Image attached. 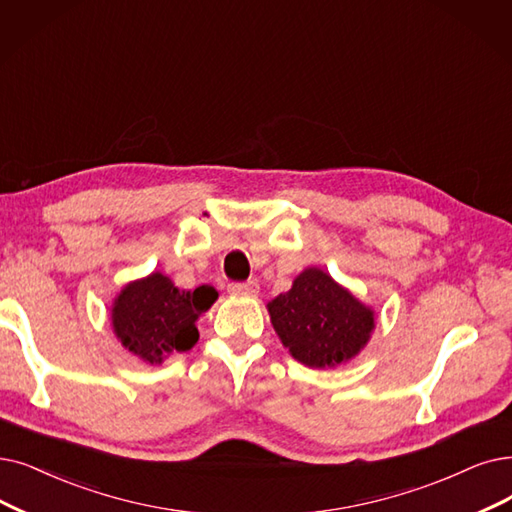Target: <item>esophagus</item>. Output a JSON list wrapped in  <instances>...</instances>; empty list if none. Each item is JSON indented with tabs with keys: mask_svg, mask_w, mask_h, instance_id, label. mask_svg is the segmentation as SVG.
I'll list each match as a JSON object with an SVG mask.
<instances>
[{
	"mask_svg": "<svg viewBox=\"0 0 512 512\" xmlns=\"http://www.w3.org/2000/svg\"><path fill=\"white\" fill-rule=\"evenodd\" d=\"M260 290V285L256 279H248L243 283H231L229 285V292L231 294H248V296H256Z\"/></svg>",
	"mask_w": 512,
	"mask_h": 512,
	"instance_id": "obj_1",
	"label": "esophagus"
}]
</instances>
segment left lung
<instances>
[{
	"label": "left lung",
	"instance_id": "1",
	"mask_svg": "<svg viewBox=\"0 0 512 512\" xmlns=\"http://www.w3.org/2000/svg\"><path fill=\"white\" fill-rule=\"evenodd\" d=\"M285 349L309 367H336L359 355L374 332V311L325 271L304 269L292 290L269 304Z\"/></svg>",
	"mask_w": 512,
	"mask_h": 512
}]
</instances>
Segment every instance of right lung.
<instances>
[{"instance_id": "obj_1", "label": "right lung", "mask_w": 512, "mask_h": 512, "mask_svg": "<svg viewBox=\"0 0 512 512\" xmlns=\"http://www.w3.org/2000/svg\"><path fill=\"white\" fill-rule=\"evenodd\" d=\"M216 298L218 292L212 285L185 292L178 290L170 277L151 273L128 283L115 298L113 332L124 349L157 365L174 353L193 349L199 340L195 323Z\"/></svg>"}]
</instances>
